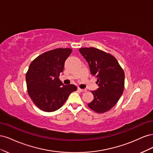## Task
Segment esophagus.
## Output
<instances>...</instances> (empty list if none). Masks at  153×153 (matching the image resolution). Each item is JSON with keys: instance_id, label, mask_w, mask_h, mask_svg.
I'll return each mask as SVG.
<instances>
[{"instance_id": "1", "label": "esophagus", "mask_w": 153, "mask_h": 153, "mask_svg": "<svg viewBox=\"0 0 153 153\" xmlns=\"http://www.w3.org/2000/svg\"><path fill=\"white\" fill-rule=\"evenodd\" d=\"M78 91H79L82 92H86V91H87V90H86V89H80V88H78Z\"/></svg>"}]
</instances>
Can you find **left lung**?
Returning <instances> with one entry per match:
<instances>
[{
	"mask_svg": "<svg viewBox=\"0 0 153 153\" xmlns=\"http://www.w3.org/2000/svg\"><path fill=\"white\" fill-rule=\"evenodd\" d=\"M79 52L89 66L92 75L97 78L98 88L92 91L94 99L88 104L94 112L101 114L117 103L124 87V73L113 55L93 47L82 48Z\"/></svg>",
	"mask_w": 153,
	"mask_h": 153,
	"instance_id": "left-lung-1",
	"label": "left lung"
}]
</instances>
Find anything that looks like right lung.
Here are the masks:
<instances>
[{
    "mask_svg": "<svg viewBox=\"0 0 153 153\" xmlns=\"http://www.w3.org/2000/svg\"><path fill=\"white\" fill-rule=\"evenodd\" d=\"M71 48H56L45 52L32 61L25 76L27 92L33 103L44 112L60 108L77 87L64 85L59 80Z\"/></svg>",
    "mask_w": 153,
    "mask_h": 153,
    "instance_id": "add662e5",
    "label": "right lung"
}]
</instances>
